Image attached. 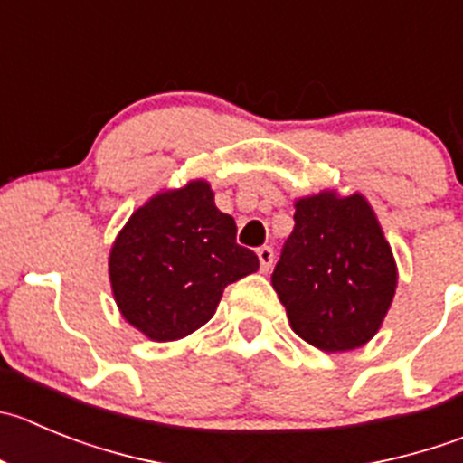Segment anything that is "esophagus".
<instances>
[{"label":"esophagus","mask_w":463,"mask_h":463,"mask_svg":"<svg viewBox=\"0 0 463 463\" xmlns=\"http://www.w3.org/2000/svg\"><path fill=\"white\" fill-rule=\"evenodd\" d=\"M258 260H260L262 271H269L271 262H274V249H271V246H260V249H258Z\"/></svg>","instance_id":"esophagus-1"}]
</instances>
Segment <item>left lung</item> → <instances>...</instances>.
<instances>
[{
	"instance_id": "left-lung-1",
	"label": "left lung",
	"mask_w": 463,
	"mask_h": 463,
	"mask_svg": "<svg viewBox=\"0 0 463 463\" xmlns=\"http://www.w3.org/2000/svg\"><path fill=\"white\" fill-rule=\"evenodd\" d=\"M271 285L299 338L322 352L368 343L397 285L391 246L361 194H317L297 201Z\"/></svg>"
}]
</instances>
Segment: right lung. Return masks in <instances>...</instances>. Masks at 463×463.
Returning a JSON list of instances; mask_svg holds the SVG:
<instances>
[{
	"label": "right lung",
	"mask_w": 463,
	"mask_h": 463,
	"mask_svg": "<svg viewBox=\"0 0 463 463\" xmlns=\"http://www.w3.org/2000/svg\"><path fill=\"white\" fill-rule=\"evenodd\" d=\"M235 237V219L217 210L203 180L150 198L125 223L109 256L123 317L157 343L201 329L226 285L260 267Z\"/></svg>",
	"instance_id": "right-lung-1"
}]
</instances>
